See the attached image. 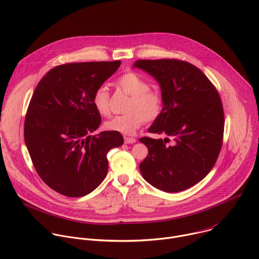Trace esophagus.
Listing matches in <instances>:
<instances>
[{
	"label": "esophagus",
	"mask_w": 259,
	"mask_h": 259,
	"mask_svg": "<svg viewBox=\"0 0 259 259\" xmlns=\"http://www.w3.org/2000/svg\"><path fill=\"white\" fill-rule=\"evenodd\" d=\"M124 141H125V143H134V142H136V139L135 138H133V137H124Z\"/></svg>",
	"instance_id": "obj_1"
}]
</instances>
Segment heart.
<instances>
[{
	"label": "heart",
	"instance_id": "b5f03b06",
	"mask_svg": "<svg viewBox=\"0 0 259 259\" xmlns=\"http://www.w3.org/2000/svg\"><path fill=\"white\" fill-rule=\"evenodd\" d=\"M118 90L130 96L126 105V114L116 116L104 123L108 131L125 135L133 134L144 122H155L164 109V98L159 91L150 89V85L137 73L128 71L116 81ZM92 104L101 116L110 113L109 93L105 86H99L92 95Z\"/></svg>",
	"mask_w": 259,
	"mask_h": 259
}]
</instances>
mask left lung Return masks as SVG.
Here are the masks:
<instances>
[{"label": "left lung", "mask_w": 259, "mask_h": 259, "mask_svg": "<svg viewBox=\"0 0 259 259\" xmlns=\"http://www.w3.org/2000/svg\"><path fill=\"white\" fill-rule=\"evenodd\" d=\"M134 66L156 78L164 98L163 113L149 132L166 138L139 139L149 149L140 172L161 191L188 190L211 171L223 146L225 113L219 93L202 70L187 61L140 59Z\"/></svg>", "instance_id": "8db88e82"}]
</instances>
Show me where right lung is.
Wrapping results in <instances>:
<instances>
[{
  "label": "right lung",
  "instance_id": "1",
  "mask_svg": "<svg viewBox=\"0 0 259 259\" xmlns=\"http://www.w3.org/2000/svg\"><path fill=\"white\" fill-rule=\"evenodd\" d=\"M120 65V60L57 65L31 96L24 141L36 173L63 196L78 198L94 191L106 176L107 153L124 142L119 132L92 134L101 124L92 95Z\"/></svg>",
  "mask_w": 259,
  "mask_h": 259
}]
</instances>
